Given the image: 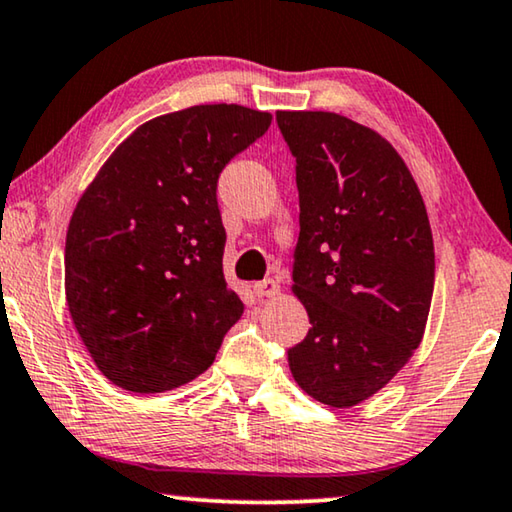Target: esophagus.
<instances>
[{
	"instance_id": "34e87169",
	"label": "esophagus",
	"mask_w": 512,
	"mask_h": 512,
	"mask_svg": "<svg viewBox=\"0 0 512 512\" xmlns=\"http://www.w3.org/2000/svg\"><path fill=\"white\" fill-rule=\"evenodd\" d=\"M253 292L257 294V299H276L280 294V285L276 280H259L253 285Z\"/></svg>"
}]
</instances>
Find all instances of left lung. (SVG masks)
<instances>
[{"label": "left lung", "mask_w": 512, "mask_h": 512, "mask_svg": "<svg viewBox=\"0 0 512 512\" xmlns=\"http://www.w3.org/2000/svg\"><path fill=\"white\" fill-rule=\"evenodd\" d=\"M296 158L292 292L310 331L289 370L310 398L356 407L421 345L434 289L430 220L409 167L377 131L335 112L278 110Z\"/></svg>", "instance_id": "8db88e82"}]
</instances>
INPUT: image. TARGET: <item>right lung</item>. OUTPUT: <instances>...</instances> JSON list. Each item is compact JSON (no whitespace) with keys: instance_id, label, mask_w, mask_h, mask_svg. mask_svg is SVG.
<instances>
[{"instance_id":"add662e5","label":"right lung","mask_w":512,"mask_h":512,"mask_svg":"<svg viewBox=\"0 0 512 512\" xmlns=\"http://www.w3.org/2000/svg\"><path fill=\"white\" fill-rule=\"evenodd\" d=\"M243 105L160 114L126 137L75 204L64 289L96 368L133 393L202 375L243 303L223 276V167L271 126Z\"/></svg>"}]
</instances>
